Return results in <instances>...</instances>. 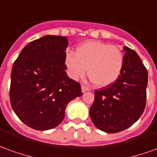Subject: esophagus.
<instances>
[{
  "label": "esophagus",
  "instance_id": "34e87169",
  "mask_svg": "<svg viewBox=\"0 0 157 157\" xmlns=\"http://www.w3.org/2000/svg\"><path fill=\"white\" fill-rule=\"evenodd\" d=\"M81 88H82V92H87V91H90V88H89V87H87V86H84V85H82Z\"/></svg>",
  "mask_w": 157,
  "mask_h": 157
}]
</instances>
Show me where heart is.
<instances>
[{
	"label": "heart",
	"instance_id": "1",
	"mask_svg": "<svg viewBox=\"0 0 157 157\" xmlns=\"http://www.w3.org/2000/svg\"><path fill=\"white\" fill-rule=\"evenodd\" d=\"M65 62L71 78H82L86 70L93 85L105 87L118 80L123 71L124 57L117 46L90 41L78 46L75 55L68 54Z\"/></svg>",
	"mask_w": 157,
	"mask_h": 157
}]
</instances>
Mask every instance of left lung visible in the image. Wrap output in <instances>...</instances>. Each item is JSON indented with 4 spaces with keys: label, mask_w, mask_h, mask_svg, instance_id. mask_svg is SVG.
I'll list each match as a JSON object with an SVG mask.
<instances>
[{
    "label": "left lung",
    "mask_w": 157,
    "mask_h": 157,
    "mask_svg": "<svg viewBox=\"0 0 157 157\" xmlns=\"http://www.w3.org/2000/svg\"><path fill=\"white\" fill-rule=\"evenodd\" d=\"M124 63L119 77L111 85L96 90L90 118L106 133L123 131L140 118L146 102L147 71L137 53L124 46Z\"/></svg>",
    "instance_id": "8db88e82"
}]
</instances>
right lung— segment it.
Listing matches in <instances>:
<instances>
[{
    "label": "right lung",
    "instance_id": "right-lung-1",
    "mask_svg": "<svg viewBox=\"0 0 157 157\" xmlns=\"http://www.w3.org/2000/svg\"><path fill=\"white\" fill-rule=\"evenodd\" d=\"M68 44L64 36L45 35L22 48L12 65L11 105L30 128L48 130L58 126L67 104L82 95L80 84L65 72Z\"/></svg>",
    "mask_w": 157,
    "mask_h": 157
}]
</instances>
